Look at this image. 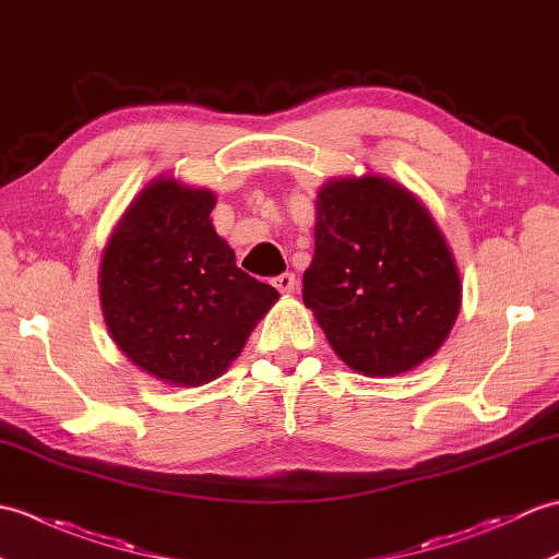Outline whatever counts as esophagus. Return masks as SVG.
I'll return each mask as SVG.
<instances>
[{
	"label": "esophagus",
	"instance_id": "obj_1",
	"mask_svg": "<svg viewBox=\"0 0 559 559\" xmlns=\"http://www.w3.org/2000/svg\"><path fill=\"white\" fill-rule=\"evenodd\" d=\"M271 283H273V288H276L283 295H288V293L295 290V276H293V273H281V276L273 278Z\"/></svg>",
	"mask_w": 559,
	"mask_h": 559
}]
</instances>
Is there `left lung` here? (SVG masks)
Returning a JSON list of instances; mask_svg holds the SVG:
<instances>
[{"label": "left lung", "instance_id": "left-lung-1", "mask_svg": "<svg viewBox=\"0 0 559 559\" xmlns=\"http://www.w3.org/2000/svg\"><path fill=\"white\" fill-rule=\"evenodd\" d=\"M314 206L302 300L329 346L365 377L430 360L454 329L461 276L427 206L379 173L331 177Z\"/></svg>", "mask_w": 559, "mask_h": 559}]
</instances>
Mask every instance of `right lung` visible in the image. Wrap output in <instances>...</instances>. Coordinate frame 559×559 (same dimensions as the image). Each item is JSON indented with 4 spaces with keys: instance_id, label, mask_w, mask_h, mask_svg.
Segmentation results:
<instances>
[{
    "instance_id": "obj_1",
    "label": "right lung",
    "mask_w": 559,
    "mask_h": 559,
    "mask_svg": "<svg viewBox=\"0 0 559 559\" xmlns=\"http://www.w3.org/2000/svg\"><path fill=\"white\" fill-rule=\"evenodd\" d=\"M216 192L158 175L117 221L98 290L124 358L168 386L209 384L237 360L278 290L235 264L213 228Z\"/></svg>"
}]
</instances>
